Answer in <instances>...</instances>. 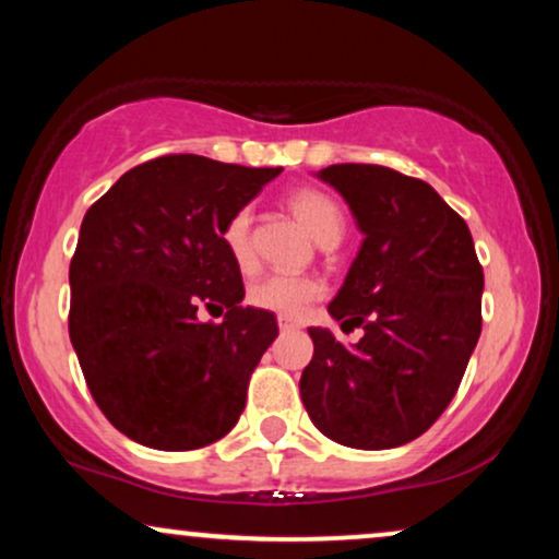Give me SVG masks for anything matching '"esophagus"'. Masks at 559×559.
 <instances>
[{
    "instance_id": "1",
    "label": "esophagus",
    "mask_w": 559,
    "mask_h": 559,
    "mask_svg": "<svg viewBox=\"0 0 559 559\" xmlns=\"http://www.w3.org/2000/svg\"><path fill=\"white\" fill-rule=\"evenodd\" d=\"M278 329H281V333H292V331H297L299 325L292 323V320H288V318H278Z\"/></svg>"
}]
</instances>
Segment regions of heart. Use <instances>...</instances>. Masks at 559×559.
<instances>
[{
	"label": "heart",
	"instance_id": "heart-1",
	"mask_svg": "<svg viewBox=\"0 0 559 559\" xmlns=\"http://www.w3.org/2000/svg\"><path fill=\"white\" fill-rule=\"evenodd\" d=\"M288 207L299 217L301 226L310 230L316 239L323 243L329 239H342L344 234V213L329 194L318 189H299L288 197ZM252 213L249 207L236 210L223 226V247L228 258L239 271H249L254 265V247H252ZM323 297V284L310 275H286L273 273L265 278L254 281L249 286L247 299L258 310L273 312L281 318H301L312 301Z\"/></svg>",
	"mask_w": 559,
	"mask_h": 559
}]
</instances>
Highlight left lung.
<instances>
[{"label": "left lung", "instance_id": "1", "mask_svg": "<svg viewBox=\"0 0 559 559\" xmlns=\"http://www.w3.org/2000/svg\"><path fill=\"white\" fill-rule=\"evenodd\" d=\"M355 215L362 247L329 305L344 346L310 329L299 394L318 431L344 447L391 449L418 439L457 394L480 336L484 267L467 223L420 178L383 165L318 170Z\"/></svg>", "mask_w": 559, "mask_h": 559}]
</instances>
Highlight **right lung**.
<instances>
[{"mask_svg": "<svg viewBox=\"0 0 559 559\" xmlns=\"http://www.w3.org/2000/svg\"><path fill=\"white\" fill-rule=\"evenodd\" d=\"M278 173L165 155L123 173L83 215L70 342L94 402L128 439L186 452L239 420L278 323L241 307V271L221 236ZM199 306L227 316L202 324Z\"/></svg>", "mask_w": 559, "mask_h": 559, "instance_id": "add662e5", "label": "right lung"}]
</instances>
